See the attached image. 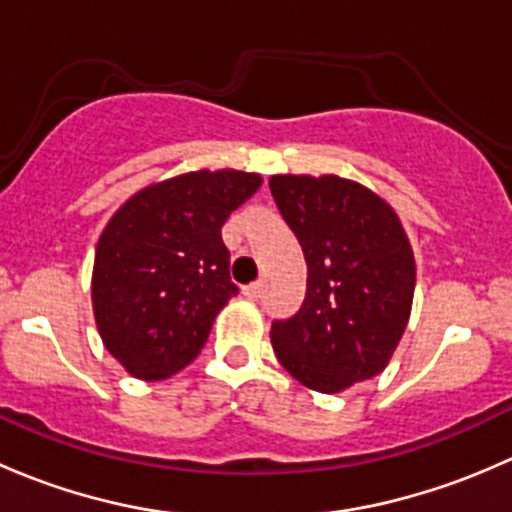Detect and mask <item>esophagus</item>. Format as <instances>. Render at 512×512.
Wrapping results in <instances>:
<instances>
[{
	"mask_svg": "<svg viewBox=\"0 0 512 512\" xmlns=\"http://www.w3.org/2000/svg\"><path fill=\"white\" fill-rule=\"evenodd\" d=\"M262 282H252V285H247V287H242V294H245L247 299H260L262 297Z\"/></svg>",
	"mask_w": 512,
	"mask_h": 512,
	"instance_id": "obj_1",
	"label": "esophagus"
}]
</instances>
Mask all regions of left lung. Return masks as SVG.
<instances>
[{
    "label": "left lung",
    "mask_w": 512,
    "mask_h": 512,
    "mask_svg": "<svg viewBox=\"0 0 512 512\" xmlns=\"http://www.w3.org/2000/svg\"><path fill=\"white\" fill-rule=\"evenodd\" d=\"M270 190L307 260L302 307L272 322L280 364L322 394L381 374L409 324L416 287L399 215L339 175H272Z\"/></svg>",
    "instance_id": "8db88e82"
}]
</instances>
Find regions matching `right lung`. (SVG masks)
Wrapping results in <instances>:
<instances>
[{
  "mask_svg": "<svg viewBox=\"0 0 512 512\" xmlns=\"http://www.w3.org/2000/svg\"><path fill=\"white\" fill-rule=\"evenodd\" d=\"M242 170H195L138 190L103 227L91 302L103 344L143 381L178 374L200 354L237 287L220 227L257 193Z\"/></svg>",
  "mask_w": 512,
  "mask_h": 512,
  "instance_id": "add662e5",
  "label": "right lung"
}]
</instances>
